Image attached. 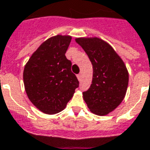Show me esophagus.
<instances>
[{"label": "esophagus", "mask_w": 150, "mask_h": 150, "mask_svg": "<svg viewBox=\"0 0 150 150\" xmlns=\"http://www.w3.org/2000/svg\"><path fill=\"white\" fill-rule=\"evenodd\" d=\"M77 78H78L79 81H80V80L82 79V74H79V75H77Z\"/></svg>", "instance_id": "1"}]
</instances>
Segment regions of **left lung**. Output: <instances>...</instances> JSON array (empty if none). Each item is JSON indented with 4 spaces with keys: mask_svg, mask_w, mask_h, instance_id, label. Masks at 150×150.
<instances>
[{
    "mask_svg": "<svg viewBox=\"0 0 150 150\" xmlns=\"http://www.w3.org/2000/svg\"><path fill=\"white\" fill-rule=\"evenodd\" d=\"M93 64L89 89L83 93L90 111L107 115L121 104L128 85L129 75L122 58L107 42L97 37L75 38Z\"/></svg>",
    "mask_w": 150,
    "mask_h": 150,
    "instance_id": "obj_1",
    "label": "left lung"
}]
</instances>
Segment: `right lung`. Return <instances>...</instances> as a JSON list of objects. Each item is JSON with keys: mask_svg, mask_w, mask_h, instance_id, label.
<instances>
[{"mask_svg": "<svg viewBox=\"0 0 150 150\" xmlns=\"http://www.w3.org/2000/svg\"><path fill=\"white\" fill-rule=\"evenodd\" d=\"M71 35L50 37L32 53L23 70L25 91L35 107L47 115L63 110L79 87L71 72V62L65 56Z\"/></svg>", "mask_w": 150, "mask_h": 150, "instance_id": "1", "label": "right lung"}]
</instances>
